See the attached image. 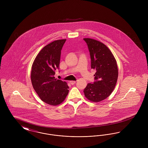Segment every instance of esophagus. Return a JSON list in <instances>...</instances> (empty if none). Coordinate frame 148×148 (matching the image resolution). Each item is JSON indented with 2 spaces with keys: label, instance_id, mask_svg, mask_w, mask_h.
Masks as SVG:
<instances>
[{
  "label": "esophagus",
  "instance_id": "34e87169",
  "mask_svg": "<svg viewBox=\"0 0 148 148\" xmlns=\"http://www.w3.org/2000/svg\"><path fill=\"white\" fill-rule=\"evenodd\" d=\"M70 83H71V85L75 84L76 83V82H75V81H71V82H70Z\"/></svg>",
  "mask_w": 148,
  "mask_h": 148
}]
</instances>
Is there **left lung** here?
<instances>
[{"label": "left lung", "instance_id": "8db88e82", "mask_svg": "<svg viewBox=\"0 0 148 148\" xmlns=\"http://www.w3.org/2000/svg\"><path fill=\"white\" fill-rule=\"evenodd\" d=\"M90 53L91 68L96 71L94 82L84 89L85 96L93 102L108 98L115 86L118 77L116 60L108 48L98 40L84 38Z\"/></svg>", "mask_w": 148, "mask_h": 148}]
</instances>
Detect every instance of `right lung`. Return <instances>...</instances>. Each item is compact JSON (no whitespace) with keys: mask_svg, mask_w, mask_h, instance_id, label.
Returning a JSON list of instances; mask_svg holds the SVG:
<instances>
[{"mask_svg":"<svg viewBox=\"0 0 148 148\" xmlns=\"http://www.w3.org/2000/svg\"><path fill=\"white\" fill-rule=\"evenodd\" d=\"M66 39L57 40L45 46L33 62L31 80L33 88L44 102L56 106L62 103L69 92L65 82L54 75L59 68L61 50Z\"/></svg>","mask_w":148,"mask_h":148,"instance_id":"1","label":"right lung"}]
</instances>
